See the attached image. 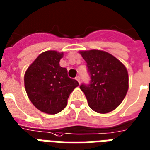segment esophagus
<instances>
[{
    "label": "esophagus",
    "mask_w": 150,
    "mask_h": 150,
    "mask_svg": "<svg viewBox=\"0 0 150 150\" xmlns=\"http://www.w3.org/2000/svg\"><path fill=\"white\" fill-rule=\"evenodd\" d=\"M75 79H76V81H78V83H79V84H80V82H81V78H80V76H76Z\"/></svg>",
    "instance_id": "1"
}]
</instances>
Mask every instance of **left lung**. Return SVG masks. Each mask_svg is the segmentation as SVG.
I'll list each match as a JSON object with an SVG mask.
<instances>
[{
    "label": "left lung",
    "instance_id": "1",
    "mask_svg": "<svg viewBox=\"0 0 150 150\" xmlns=\"http://www.w3.org/2000/svg\"><path fill=\"white\" fill-rule=\"evenodd\" d=\"M91 81L81 85L88 106L98 113L114 110L124 100L129 88V75L124 64L114 56L99 50L80 51Z\"/></svg>",
    "mask_w": 150,
    "mask_h": 150
}]
</instances>
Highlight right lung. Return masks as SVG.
Listing matches in <instances>:
<instances>
[{
    "instance_id": "add662e5",
    "label": "right lung",
    "mask_w": 150,
    "mask_h": 150,
    "mask_svg": "<svg viewBox=\"0 0 150 150\" xmlns=\"http://www.w3.org/2000/svg\"><path fill=\"white\" fill-rule=\"evenodd\" d=\"M64 53L49 50L40 53L27 69L24 82L28 98L38 110L56 114L67 105L68 98L76 87V80L68 76L67 69L60 66Z\"/></svg>"
}]
</instances>
